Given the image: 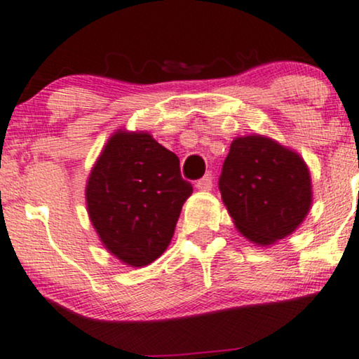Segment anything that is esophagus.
Wrapping results in <instances>:
<instances>
[{
	"instance_id": "obj_1",
	"label": "esophagus",
	"mask_w": 359,
	"mask_h": 359,
	"mask_svg": "<svg viewBox=\"0 0 359 359\" xmlns=\"http://www.w3.org/2000/svg\"><path fill=\"white\" fill-rule=\"evenodd\" d=\"M196 188L200 189V191H210V189L213 188V178H211V175L203 176V178L196 183Z\"/></svg>"
}]
</instances>
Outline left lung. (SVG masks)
Returning a JSON list of instances; mask_svg holds the SVG:
<instances>
[{"mask_svg":"<svg viewBox=\"0 0 359 359\" xmlns=\"http://www.w3.org/2000/svg\"><path fill=\"white\" fill-rule=\"evenodd\" d=\"M219 191L238 231L261 246L290 236L313 201L303 158L263 135L233 140Z\"/></svg>","mask_w":359,"mask_h":359,"instance_id":"1","label":"left lung"}]
</instances>
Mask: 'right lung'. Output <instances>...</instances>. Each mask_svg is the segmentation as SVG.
<instances>
[{
  "label": "right lung",
  "instance_id": "add662e5",
  "mask_svg": "<svg viewBox=\"0 0 359 359\" xmlns=\"http://www.w3.org/2000/svg\"><path fill=\"white\" fill-rule=\"evenodd\" d=\"M193 187L149 133L116 131L86 184L88 215L109 253L141 268L165 253Z\"/></svg>",
  "mask_w": 359,
  "mask_h": 359
}]
</instances>
